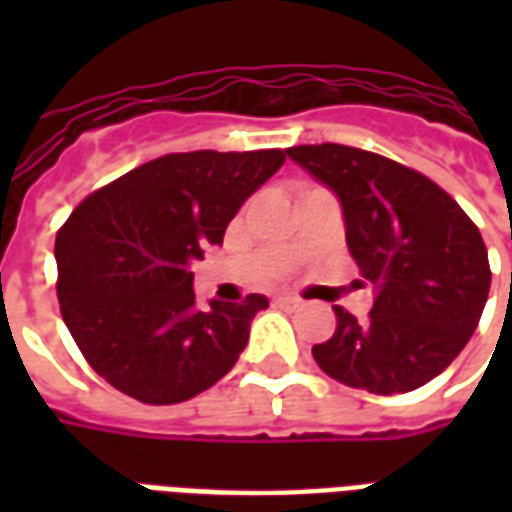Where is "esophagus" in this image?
Returning a JSON list of instances; mask_svg holds the SVG:
<instances>
[{"mask_svg":"<svg viewBox=\"0 0 512 512\" xmlns=\"http://www.w3.org/2000/svg\"><path fill=\"white\" fill-rule=\"evenodd\" d=\"M274 301H277L279 307H285V310H299L301 307V299H296V296H277Z\"/></svg>","mask_w":512,"mask_h":512,"instance_id":"34e87169","label":"esophagus"}]
</instances>
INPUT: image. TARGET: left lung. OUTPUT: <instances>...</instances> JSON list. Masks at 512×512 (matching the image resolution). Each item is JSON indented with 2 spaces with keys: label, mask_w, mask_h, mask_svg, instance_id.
Segmentation results:
<instances>
[{
  "label": "left lung",
  "mask_w": 512,
  "mask_h": 512,
  "mask_svg": "<svg viewBox=\"0 0 512 512\" xmlns=\"http://www.w3.org/2000/svg\"><path fill=\"white\" fill-rule=\"evenodd\" d=\"M288 156L343 205L345 241L376 288L365 321L334 307L337 329L312 356L326 376L373 395L428 384L480 323L491 268L483 235L422 172L348 145H299Z\"/></svg>",
  "instance_id": "left-lung-1"
}]
</instances>
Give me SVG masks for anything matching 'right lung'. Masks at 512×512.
Instances as JSON below:
<instances>
[{
  "label": "right lung",
  "mask_w": 512,
  "mask_h": 512,
  "mask_svg": "<svg viewBox=\"0 0 512 512\" xmlns=\"http://www.w3.org/2000/svg\"><path fill=\"white\" fill-rule=\"evenodd\" d=\"M285 150L169 153L93 191L54 244L62 321L95 373L123 395L169 406L227 376L268 299H194L191 263L222 244L238 208Z\"/></svg>",
  "instance_id": "obj_1"
}]
</instances>
